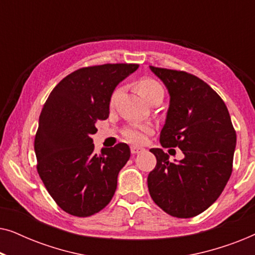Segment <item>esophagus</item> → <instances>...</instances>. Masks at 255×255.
<instances>
[{"label":"esophagus","instance_id":"1","mask_svg":"<svg viewBox=\"0 0 255 255\" xmlns=\"http://www.w3.org/2000/svg\"><path fill=\"white\" fill-rule=\"evenodd\" d=\"M130 149H131L132 154H138V153H140V152L144 151V148H142V147H139V146H134V145L131 146Z\"/></svg>","mask_w":255,"mask_h":255}]
</instances>
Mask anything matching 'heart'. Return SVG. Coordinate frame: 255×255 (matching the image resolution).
Masks as SVG:
<instances>
[{
	"mask_svg": "<svg viewBox=\"0 0 255 255\" xmlns=\"http://www.w3.org/2000/svg\"><path fill=\"white\" fill-rule=\"evenodd\" d=\"M134 89L146 102L152 104L154 102H160L163 97V89L160 83L156 80L144 76V78L138 79L134 82ZM120 93V89H115L114 93L111 94L110 97V106L115 103V100ZM151 132V128L142 125V127H134L128 128L124 131V137L135 144H141L145 141L147 134Z\"/></svg>",
	"mask_w": 255,
	"mask_h": 255,
	"instance_id": "b5f03b06",
	"label": "heart"
}]
</instances>
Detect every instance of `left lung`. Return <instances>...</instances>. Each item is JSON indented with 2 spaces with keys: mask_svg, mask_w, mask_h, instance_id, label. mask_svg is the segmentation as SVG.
<instances>
[{
  "mask_svg": "<svg viewBox=\"0 0 255 255\" xmlns=\"http://www.w3.org/2000/svg\"><path fill=\"white\" fill-rule=\"evenodd\" d=\"M149 67L170 95L160 144L184 154L172 162L161 148L149 149L156 158L147 177L149 195L173 217H195L217 200L231 176L236 130L224 101L203 80L184 71Z\"/></svg>",
  "mask_w": 255,
  "mask_h": 255,
  "instance_id": "1",
  "label": "left lung"
}]
</instances>
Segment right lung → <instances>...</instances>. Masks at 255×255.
Listing matches in <instances>:
<instances>
[{"label":"right lung","mask_w":255,"mask_h":255,"mask_svg":"<svg viewBox=\"0 0 255 255\" xmlns=\"http://www.w3.org/2000/svg\"><path fill=\"white\" fill-rule=\"evenodd\" d=\"M139 67L104 64L82 67L61 80L47 97L34 138L37 172L62 210L89 217L106 208L117 188L130 147L120 142L95 153L92 135L109 117L111 94Z\"/></svg>","instance_id":"right-lung-1"}]
</instances>
